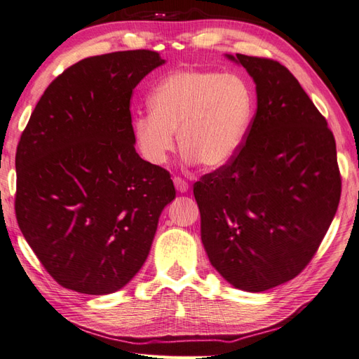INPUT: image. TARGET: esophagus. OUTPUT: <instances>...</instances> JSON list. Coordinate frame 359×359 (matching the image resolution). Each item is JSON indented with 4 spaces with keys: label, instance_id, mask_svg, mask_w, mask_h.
<instances>
[{
    "label": "esophagus",
    "instance_id": "esophagus-1",
    "mask_svg": "<svg viewBox=\"0 0 359 359\" xmlns=\"http://www.w3.org/2000/svg\"><path fill=\"white\" fill-rule=\"evenodd\" d=\"M172 182H174V187H176V189H177L179 192H188V189H189V183H188L185 179H182V177H174V179H172Z\"/></svg>",
    "mask_w": 359,
    "mask_h": 359
}]
</instances>
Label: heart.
I'll return each instance as SVG.
<instances>
[{
  "label": "heart",
  "instance_id": "obj_1",
  "mask_svg": "<svg viewBox=\"0 0 359 359\" xmlns=\"http://www.w3.org/2000/svg\"><path fill=\"white\" fill-rule=\"evenodd\" d=\"M150 112L135 118L142 158L167 163L176 133L187 162L219 168L241 149L253 118V92L236 74L183 69L165 77L150 95Z\"/></svg>",
  "mask_w": 359,
  "mask_h": 359
}]
</instances>
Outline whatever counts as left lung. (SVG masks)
<instances>
[{
  "instance_id": "left-lung-1",
  "label": "left lung",
  "mask_w": 359,
  "mask_h": 359,
  "mask_svg": "<svg viewBox=\"0 0 359 359\" xmlns=\"http://www.w3.org/2000/svg\"><path fill=\"white\" fill-rule=\"evenodd\" d=\"M256 83L258 109L231 162L194 183L212 267L259 292L314 258L341 196L334 133L297 79L267 57L229 56Z\"/></svg>"
}]
</instances>
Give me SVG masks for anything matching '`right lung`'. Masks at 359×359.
Listing matches in <instances>:
<instances>
[{
    "label": "right lung",
    "mask_w": 359,
    "mask_h": 359,
    "mask_svg": "<svg viewBox=\"0 0 359 359\" xmlns=\"http://www.w3.org/2000/svg\"><path fill=\"white\" fill-rule=\"evenodd\" d=\"M165 63L150 50L80 60L45 89L16 149L15 212L51 278L81 294L121 290L149 256L170 172L135 150L133 89Z\"/></svg>",
    "instance_id": "right-lung-1"
}]
</instances>
